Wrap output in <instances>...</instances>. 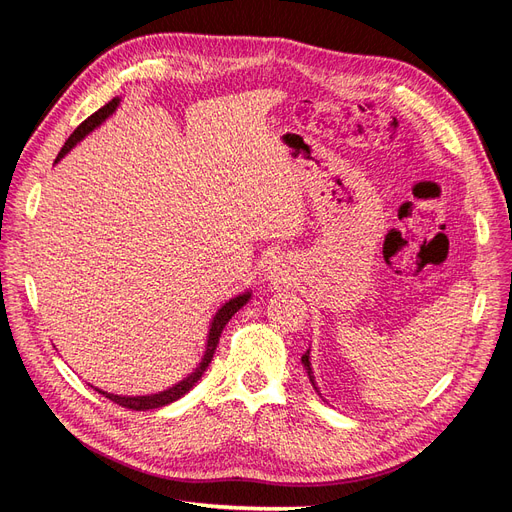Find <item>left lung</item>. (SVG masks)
Listing matches in <instances>:
<instances>
[{"label": "left lung", "instance_id": "8db88e82", "mask_svg": "<svg viewBox=\"0 0 512 512\" xmlns=\"http://www.w3.org/2000/svg\"><path fill=\"white\" fill-rule=\"evenodd\" d=\"M301 361H303V367L307 369V376H309V380H312V384H314V389H316V382H314V371H312V363H309V350L301 356ZM318 391V389H316Z\"/></svg>", "mask_w": 512, "mask_h": 512}]
</instances>
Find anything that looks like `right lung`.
<instances>
[{"label":"right lung","mask_w":512,"mask_h":512,"mask_svg":"<svg viewBox=\"0 0 512 512\" xmlns=\"http://www.w3.org/2000/svg\"><path fill=\"white\" fill-rule=\"evenodd\" d=\"M119 106V98H113L111 102L108 104H104L102 108H98V111L91 115V117H87L79 128H76L72 134H70V138L66 141V145L61 147V151H59V156H57V160L55 162H59L61 158L66 156V153L79 143V141H83V138L91 132V130H96L102 121H106L108 117H111L113 113H115V108ZM250 297L252 294L250 292H245V294H239V297H235V299H230L228 303H224L220 309H218V314L213 316V320H211V327H209V337H207V348H205V356H203V361L198 363V367L192 371V374H188V378H183L181 382H177L175 386H170V389H166V391H160V393H153V395H138V397H128V395H113V393H106V391H100V389H96L98 393H102L104 397H108L111 401H115V404H119L121 408H130V410H156V408H162V406H168V404H173V401H177L179 397H183L185 393H188L192 386L203 378V374L207 371V367H209V363H211V359H213V352H215V348H218V342H220V337H222V331H224V327L228 324V320L235 316L239 309L250 301Z\"/></svg>","instance_id":"1"}]
</instances>
